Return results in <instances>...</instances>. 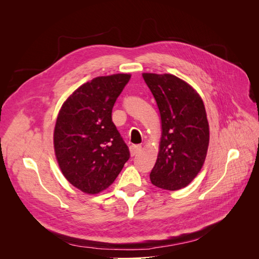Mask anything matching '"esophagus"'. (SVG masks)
<instances>
[{
  "instance_id": "34e87169",
  "label": "esophagus",
  "mask_w": 259,
  "mask_h": 259,
  "mask_svg": "<svg viewBox=\"0 0 259 259\" xmlns=\"http://www.w3.org/2000/svg\"><path fill=\"white\" fill-rule=\"evenodd\" d=\"M140 151H142V147H139V146H132V147H131V150H130L131 156L137 155Z\"/></svg>"
}]
</instances>
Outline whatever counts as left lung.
<instances>
[{
	"instance_id": "1",
	"label": "left lung",
	"mask_w": 259,
	"mask_h": 259,
	"mask_svg": "<svg viewBox=\"0 0 259 259\" xmlns=\"http://www.w3.org/2000/svg\"><path fill=\"white\" fill-rule=\"evenodd\" d=\"M156 101L162 135L152 185L175 191L189 185L205 162L209 126L204 103L190 84L176 75L143 73Z\"/></svg>"
}]
</instances>
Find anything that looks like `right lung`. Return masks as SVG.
<instances>
[{"mask_svg": "<svg viewBox=\"0 0 259 259\" xmlns=\"http://www.w3.org/2000/svg\"><path fill=\"white\" fill-rule=\"evenodd\" d=\"M131 74L97 76L62 104L54 130V150L62 175L88 194L106 190L130 159L112 122V108Z\"/></svg>", "mask_w": 259, "mask_h": 259, "instance_id": "right-lung-1", "label": "right lung"}]
</instances>
